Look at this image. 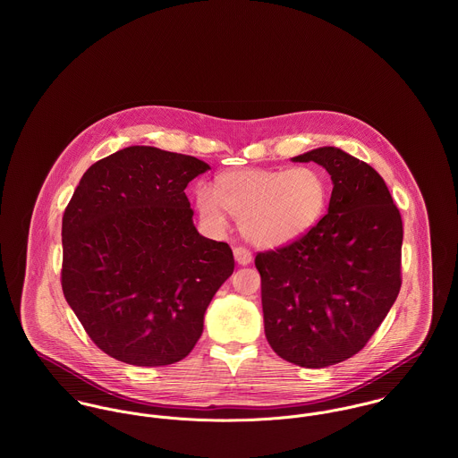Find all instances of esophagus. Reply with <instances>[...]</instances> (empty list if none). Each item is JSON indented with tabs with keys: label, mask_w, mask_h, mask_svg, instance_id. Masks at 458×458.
Segmentation results:
<instances>
[{
	"label": "esophagus",
	"mask_w": 458,
	"mask_h": 458,
	"mask_svg": "<svg viewBox=\"0 0 458 458\" xmlns=\"http://www.w3.org/2000/svg\"><path fill=\"white\" fill-rule=\"evenodd\" d=\"M233 252H234V259H236L238 264L247 266V264H250V262H252V254H250L247 249H243V247H236Z\"/></svg>",
	"instance_id": "34e87169"
}]
</instances>
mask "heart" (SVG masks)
Returning <instances> with one entry per match:
<instances>
[{
  "label": "heart",
  "mask_w": 458,
  "mask_h": 458,
  "mask_svg": "<svg viewBox=\"0 0 458 458\" xmlns=\"http://www.w3.org/2000/svg\"><path fill=\"white\" fill-rule=\"evenodd\" d=\"M327 200V180L310 165L236 169L224 173L215 191L206 185L196 191L197 211L211 231H224L229 213L240 220L242 234L264 249L305 236L323 218Z\"/></svg>",
  "instance_id": "1"
}]
</instances>
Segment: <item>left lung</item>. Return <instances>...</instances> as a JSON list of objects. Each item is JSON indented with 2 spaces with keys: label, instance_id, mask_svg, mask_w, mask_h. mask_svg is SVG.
<instances>
[{
  "label": "left lung",
  "instance_id": "1",
  "mask_svg": "<svg viewBox=\"0 0 458 458\" xmlns=\"http://www.w3.org/2000/svg\"><path fill=\"white\" fill-rule=\"evenodd\" d=\"M331 176L327 213L294 243L261 252L264 333L289 363L325 369L365 347L400 291L402 218L385 180L335 146L291 158Z\"/></svg>",
  "mask_w": 458,
  "mask_h": 458
}]
</instances>
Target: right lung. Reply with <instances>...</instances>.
Masks as SVG:
<instances>
[{"instance_id":"obj_1","label":"right lung","mask_w":458,"mask_h":458,"mask_svg":"<svg viewBox=\"0 0 458 458\" xmlns=\"http://www.w3.org/2000/svg\"><path fill=\"white\" fill-rule=\"evenodd\" d=\"M208 169L196 157L129 146L95 162L66 206L64 294L118 361L162 367L189 356L234 271L231 247L199 234L185 196Z\"/></svg>"}]
</instances>
